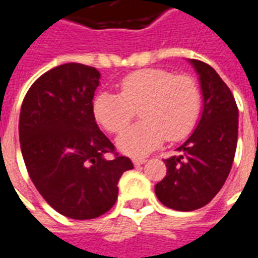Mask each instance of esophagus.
Returning a JSON list of instances; mask_svg holds the SVG:
<instances>
[{
	"instance_id": "obj_1",
	"label": "esophagus",
	"mask_w": 258,
	"mask_h": 258,
	"mask_svg": "<svg viewBox=\"0 0 258 258\" xmlns=\"http://www.w3.org/2000/svg\"><path fill=\"white\" fill-rule=\"evenodd\" d=\"M132 161H133V163H135L136 166H139V165H143V163H146V159H144V158H133Z\"/></svg>"
}]
</instances>
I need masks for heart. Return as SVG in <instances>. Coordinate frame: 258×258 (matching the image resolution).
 I'll list each match as a JSON object with an SVG mask.
<instances>
[{
  "mask_svg": "<svg viewBox=\"0 0 258 258\" xmlns=\"http://www.w3.org/2000/svg\"><path fill=\"white\" fill-rule=\"evenodd\" d=\"M201 88L189 75L165 69L139 70L119 82V95L100 92L93 100L96 121L110 133L125 131L140 112L143 121L118 137L127 155H143L168 142L183 140L192 132L201 111Z\"/></svg>",
  "mask_w": 258,
  "mask_h": 258,
  "instance_id": "heart-1",
  "label": "heart"
}]
</instances>
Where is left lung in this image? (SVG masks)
<instances>
[{
    "label": "left lung",
    "mask_w": 258,
    "mask_h": 258,
    "mask_svg": "<svg viewBox=\"0 0 258 258\" xmlns=\"http://www.w3.org/2000/svg\"><path fill=\"white\" fill-rule=\"evenodd\" d=\"M199 75L204 110L198 125L177 155L165 159L166 176L155 185L157 198L180 212L204 208L228 177L238 143V107L213 67L189 59Z\"/></svg>",
    "instance_id": "8db88e82"
}]
</instances>
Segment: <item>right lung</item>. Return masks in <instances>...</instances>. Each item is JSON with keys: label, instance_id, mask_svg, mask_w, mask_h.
<instances>
[{"label": "right lung", "instance_id": "right-lung-1", "mask_svg": "<svg viewBox=\"0 0 258 258\" xmlns=\"http://www.w3.org/2000/svg\"><path fill=\"white\" fill-rule=\"evenodd\" d=\"M100 73L67 63L46 71L24 97L19 140L31 181L52 208L75 220L96 219L118 198L129 158L107 159L114 144L99 129L93 96Z\"/></svg>", "mask_w": 258, "mask_h": 258}]
</instances>
